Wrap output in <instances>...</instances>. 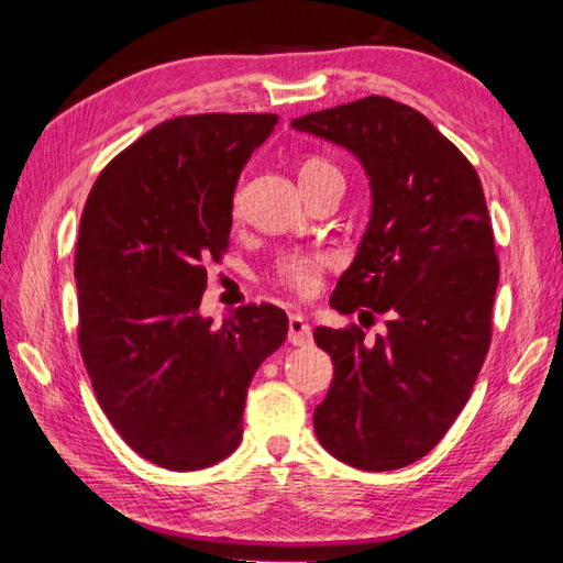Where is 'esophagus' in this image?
Returning <instances> with one entry per match:
<instances>
[{"label": "esophagus", "instance_id": "esophagus-1", "mask_svg": "<svg viewBox=\"0 0 563 563\" xmlns=\"http://www.w3.org/2000/svg\"><path fill=\"white\" fill-rule=\"evenodd\" d=\"M288 340L298 347H305L312 342V330L308 325V320H305V316H300V312H292V316L288 318Z\"/></svg>", "mask_w": 563, "mask_h": 563}]
</instances>
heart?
<instances>
[{
	"mask_svg": "<svg viewBox=\"0 0 563 563\" xmlns=\"http://www.w3.org/2000/svg\"><path fill=\"white\" fill-rule=\"evenodd\" d=\"M328 174H340V170L330 164L325 158H308L300 164V186L310 184V180H318ZM328 261L322 255H308V253H290L280 258L278 263V280L288 285L290 290L308 295L318 288L320 273L325 268Z\"/></svg>",
	"mask_w": 563,
	"mask_h": 563,
	"instance_id": "b5f03b06",
	"label": "heart"
}]
</instances>
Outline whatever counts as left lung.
Wrapping results in <instances>:
<instances>
[{
	"label": "left lung",
	"instance_id": "left-lung-1",
	"mask_svg": "<svg viewBox=\"0 0 563 563\" xmlns=\"http://www.w3.org/2000/svg\"><path fill=\"white\" fill-rule=\"evenodd\" d=\"M290 126L350 151L365 170L369 221L330 305L387 318L373 342L360 328H316L335 365L316 434L355 470H399L446 434L489 350L499 261L479 176L430 119L387 97Z\"/></svg>",
	"mask_w": 563,
	"mask_h": 563
}]
</instances>
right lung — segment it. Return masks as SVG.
Here are the masks:
<instances>
[{
	"mask_svg": "<svg viewBox=\"0 0 563 563\" xmlns=\"http://www.w3.org/2000/svg\"><path fill=\"white\" fill-rule=\"evenodd\" d=\"M275 113L158 123L101 170L81 216L74 278L93 393L133 452L196 472L243 440L261 362L288 335L275 305L201 316L203 261L228 247L233 194Z\"/></svg>",
	"mask_w": 563,
	"mask_h": 563,
	"instance_id": "obj_1",
	"label": "right lung"
}]
</instances>
